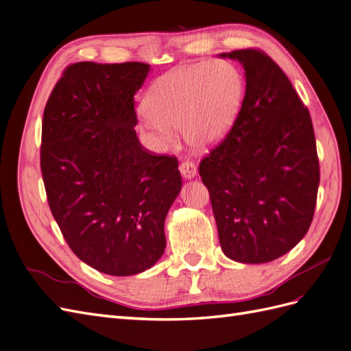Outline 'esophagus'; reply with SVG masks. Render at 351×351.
<instances>
[{"label":"esophagus","mask_w":351,"mask_h":351,"mask_svg":"<svg viewBox=\"0 0 351 351\" xmlns=\"http://www.w3.org/2000/svg\"><path fill=\"white\" fill-rule=\"evenodd\" d=\"M180 173H182L183 178L191 180L196 176L197 168L193 162H191V160H184V162H182V165H180Z\"/></svg>","instance_id":"obj_1"}]
</instances>
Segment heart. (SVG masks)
I'll return each mask as SVG.
<instances>
[{"mask_svg":"<svg viewBox=\"0 0 351 351\" xmlns=\"http://www.w3.org/2000/svg\"><path fill=\"white\" fill-rule=\"evenodd\" d=\"M243 78L226 60L180 66L154 82L141 124L159 143L169 145L176 128L196 149L219 143L232 128L243 99Z\"/></svg>","mask_w":351,"mask_h":351,"instance_id":"b5f03b06","label":"heart"}]
</instances>
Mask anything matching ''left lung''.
<instances>
[{"mask_svg": "<svg viewBox=\"0 0 351 351\" xmlns=\"http://www.w3.org/2000/svg\"><path fill=\"white\" fill-rule=\"evenodd\" d=\"M245 69V97L229 134L202 159L223 252L245 264L291 251L313 220L319 159L313 124L291 81L266 53H221Z\"/></svg>", "mask_w": 351, "mask_h": 351, "instance_id": "obj_1", "label": "left lung"}]
</instances>
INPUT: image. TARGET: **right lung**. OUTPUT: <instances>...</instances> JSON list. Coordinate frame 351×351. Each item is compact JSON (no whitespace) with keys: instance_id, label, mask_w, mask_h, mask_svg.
Returning <instances> with one entry per match:
<instances>
[{"instance_id":"add662e5","label":"right lung","mask_w":351,"mask_h":351,"mask_svg":"<svg viewBox=\"0 0 351 351\" xmlns=\"http://www.w3.org/2000/svg\"><path fill=\"white\" fill-rule=\"evenodd\" d=\"M146 63L80 62L64 69L43 118L41 171L64 241L112 276L150 269L165 250L164 223L182 189L178 160L152 155L134 127Z\"/></svg>"}]
</instances>
